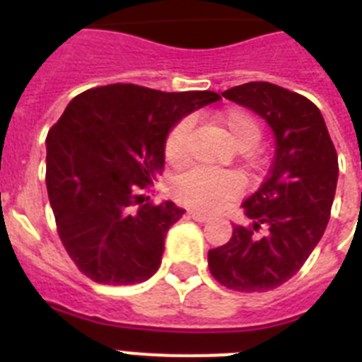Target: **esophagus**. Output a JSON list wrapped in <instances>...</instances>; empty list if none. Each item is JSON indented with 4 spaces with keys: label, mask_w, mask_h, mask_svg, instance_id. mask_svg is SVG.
<instances>
[{
    "label": "esophagus",
    "mask_w": 362,
    "mask_h": 362,
    "mask_svg": "<svg viewBox=\"0 0 362 362\" xmlns=\"http://www.w3.org/2000/svg\"><path fill=\"white\" fill-rule=\"evenodd\" d=\"M189 216L197 221H209L212 218L210 214H204V212H199V210H189Z\"/></svg>",
    "instance_id": "esophagus-1"
}]
</instances>
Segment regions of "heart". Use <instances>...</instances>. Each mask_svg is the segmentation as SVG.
Listing matches in <instances>:
<instances>
[{
	"label": "heart",
	"instance_id": "b5f03b06",
	"mask_svg": "<svg viewBox=\"0 0 362 362\" xmlns=\"http://www.w3.org/2000/svg\"><path fill=\"white\" fill-rule=\"evenodd\" d=\"M216 122L226 129L231 141L240 150L252 148L261 136V127L255 116L247 110L229 109L218 115ZM192 135V122L180 120L173 125L165 139V158L173 165H180L187 158V142ZM240 189V180L231 173H216L209 169H192L178 176L175 182V195L182 203L199 209H216Z\"/></svg>",
	"mask_w": 362,
	"mask_h": 362
}]
</instances>
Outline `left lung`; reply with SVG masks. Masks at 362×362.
Here are the masks:
<instances>
[{
	"label": "left lung",
	"mask_w": 362,
	"mask_h": 362,
	"mask_svg": "<svg viewBox=\"0 0 362 362\" xmlns=\"http://www.w3.org/2000/svg\"><path fill=\"white\" fill-rule=\"evenodd\" d=\"M259 115L274 133V159L257 192L242 203L250 227L209 252L210 272L233 291H270L297 274L329 223L338 156L320 109L270 82L221 93Z\"/></svg>",
	"instance_id": "obj_1"
}]
</instances>
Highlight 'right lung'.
<instances>
[{
	"label": "right lung",
	"mask_w": 362,
	"mask_h": 362,
	"mask_svg": "<svg viewBox=\"0 0 362 362\" xmlns=\"http://www.w3.org/2000/svg\"><path fill=\"white\" fill-rule=\"evenodd\" d=\"M216 92H159L109 84L76 95L47 136V189L58 235L82 274L133 286L161 264L165 237L186 212L152 204L165 139Z\"/></svg>",
	"instance_id": "obj_1"
}]
</instances>
